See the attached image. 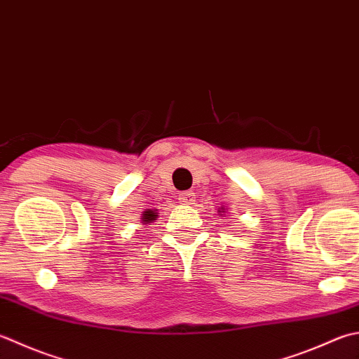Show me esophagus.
<instances>
[{"label":"esophagus","mask_w":359,"mask_h":359,"mask_svg":"<svg viewBox=\"0 0 359 359\" xmlns=\"http://www.w3.org/2000/svg\"><path fill=\"white\" fill-rule=\"evenodd\" d=\"M194 201H196L194 193L191 191H185L179 194V202L184 203V205H191V203H194Z\"/></svg>","instance_id":"obj_1"}]
</instances>
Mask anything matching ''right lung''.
<instances>
[{
	"mask_svg": "<svg viewBox=\"0 0 359 359\" xmlns=\"http://www.w3.org/2000/svg\"><path fill=\"white\" fill-rule=\"evenodd\" d=\"M157 215L156 213H152V212H144V216H143V219L146 221V222H149V221H152L154 217H156Z\"/></svg>",
	"mask_w": 359,
	"mask_h": 359,
	"instance_id": "add662e5",
	"label": "right lung"
}]
</instances>
